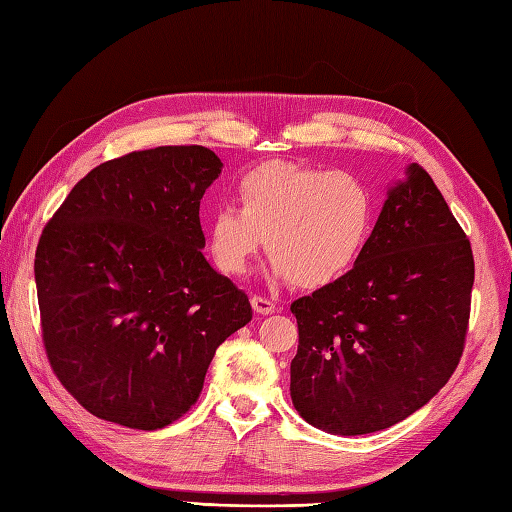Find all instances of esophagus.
<instances>
[{"instance_id":"1","label":"esophagus","mask_w":512,"mask_h":512,"mask_svg":"<svg viewBox=\"0 0 512 512\" xmlns=\"http://www.w3.org/2000/svg\"><path fill=\"white\" fill-rule=\"evenodd\" d=\"M250 303H253V310H255V312H259V314H270V312H275V301H270L268 297L253 295V299H250Z\"/></svg>"}]
</instances>
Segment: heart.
I'll return each mask as SVG.
<instances>
[{"label": "heart", "mask_w": 512, "mask_h": 512, "mask_svg": "<svg viewBox=\"0 0 512 512\" xmlns=\"http://www.w3.org/2000/svg\"><path fill=\"white\" fill-rule=\"evenodd\" d=\"M239 209L220 204L206 239L224 275H244L259 244L270 270L299 288H323L350 273L365 253L376 220V198L352 171L270 160L237 182Z\"/></svg>", "instance_id": "obj_1"}]
</instances>
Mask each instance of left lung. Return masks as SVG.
Wrapping results in <instances>:
<instances>
[{
  "label": "left lung",
  "mask_w": 512,
  "mask_h": 512,
  "mask_svg": "<svg viewBox=\"0 0 512 512\" xmlns=\"http://www.w3.org/2000/svg\"><path fill=\"white\" fill-rule=\"evenodd\" d=\"M473 279L469 237L429 173L411 165L358 264L292 301L290 396L301 418L363 436L427 405L462 358Z\"/></svg>",
  "instance_id": "obj_1"
}]
</instances>
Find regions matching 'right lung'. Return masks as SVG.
Wrapping results in <instances>:
<instances>
[{"mask_svg": "<svg viewBox=\"0 0 512 512\" xmlns=\"http://www.w3.org/2000/svg\"><path fill=\"white\" fill-rule=\"evenodd\" d=\"M222 160L200 145L132 151L74 184L35 253L43 347L92 416L154 431L200 398L246 292L202 255L200 200Z\"/></svg>", "mask_w": 512, "mask_h": 512, "instance_id": "right-lung-1", "label": "right lung"}]
</instances>
